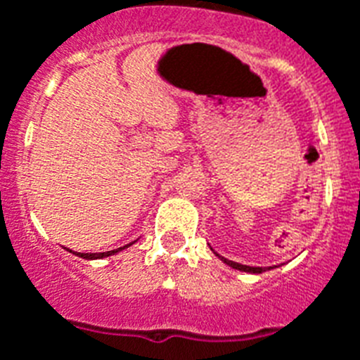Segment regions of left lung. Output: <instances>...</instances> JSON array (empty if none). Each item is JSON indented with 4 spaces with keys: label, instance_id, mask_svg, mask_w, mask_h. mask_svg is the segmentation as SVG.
Here are the masks:
<instances>
[{
    "label": "left lung",
    "instance_id": "1",
    "mask_svg": "<svg viewBox=\"0 0 360 360\" xmlns=\"http://www.w3.org/2000/svg\"><path fill=\"white\" fill-rule=\"evenodd\" d=\"M222 261H224L226 265L233 266V269L243 270V272H252V274H261V272H265V269H263V266H246V265H240V263H236V261L224 259V257H222Z\"/></svg>",
    "mask_w": 360,
    "mask_h": 360
}]
</instances>
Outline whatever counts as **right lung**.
<instances>
[{
  "instance_id": "obj_1",
  "label": "right lung",
  "mask_w": 360,
  "mask_h": 360,
  "mask_svg": "<svg viewBox=\"0 0 360 360\" xmlns=\"http://www.w3.org/2000/svg\"><path fill=\"white\" fill-rule=\"evenodd\" d=\"M130 245H132V243H130ZM130 245H127V246H130ZM127 246H123V248H127ZM123 248H117V250H112V252H101V254H79V252H77V255H79V257H82V259H101V257H106V255L115 254V252L123 250Z\"/></svg>"
}]
</instances>
